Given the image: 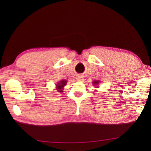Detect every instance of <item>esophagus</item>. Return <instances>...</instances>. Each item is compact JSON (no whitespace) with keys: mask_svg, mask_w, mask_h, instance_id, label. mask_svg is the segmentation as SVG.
I'll return each mask as SVG.
<instances>
[{"mask_svg":"<svg viewBox=\"0 0 151 151\" xmlns=\"http://www.w3.org/2000/svg\"><path fill=\"white\" fill-rule=\"evenodd\" d=\"M76 80L78 81H81L82 80H83V76L81 75H78L77 76H76Z\"/></svg>","mask_w":151,"mask_h":151,"instance_id":"esophagus-1","label":"esophagus"}]
</instances>
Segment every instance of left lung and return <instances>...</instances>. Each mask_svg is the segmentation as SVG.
Returning <instances> with one entry per match:
<instances>
[{
  "label": "left lung",
  "instance_id": "1",
  "mask_svg": "<svg viewBox=\"0 0 151 151\" xmlns=\"http://www.w3.org/2000/svg\"><path fill=\"white\" fill-rule=\"evenodd\" d=\"M99 81H94L93 82V84L94 86H96V85L99 84ZM96 87L98 88L99 86H96Z\"/></svg>",
  "mask_w": 151,
  "mask_h": 151
}]
</instances>
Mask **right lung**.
Wrapping results in <instances>:
<instances>
[{
	"label": "right lung",
	"instance_id": "add662e5",
	"mask_svg": "<svg viewBox=\"0 0 151 151\" xmlns=\"http://www.w3.org/2000/svg\"><path fill=\"white\" fill-rule=\"evenodd\" d=\"M66 83H67V81H65V80H63V81H60L59 83H58L57 85H56V88H57V90L58 91V92H60V93H62L63 91V88L64 86H65L66 85Z\"/></svg>",
	"mask_w": 151,
	"mask_h": 151
}]
</instances>
